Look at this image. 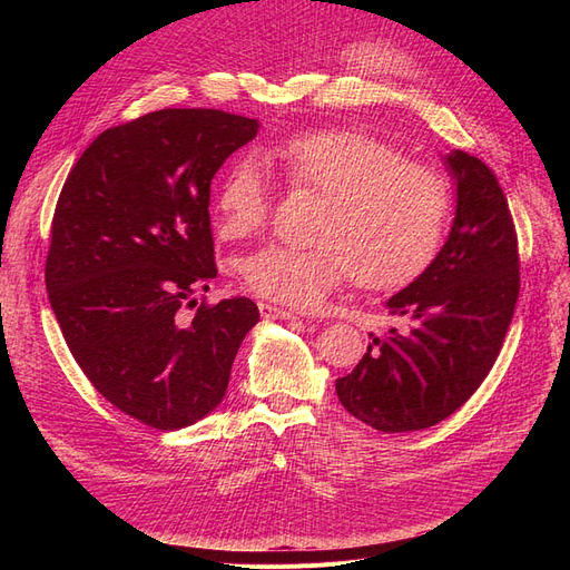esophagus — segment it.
Returning <instances> with one entry per match:
<instances>
[{
    "label": "esophagus",
    "instance_id": "obj_1",
    "mask_svg": "<svg viewBox=\"0 0 570 570\" xmlns=\"http://www.w3.org/2000/svg\"><path fill=\"white\" fill-rule=\"evenodd\" d=\"M258 312H262L264 318H295V312H289V308H283V306H275V304H268V302H262L258 304Z\"/></svg>",
    "mask_w": 570,
    "mask_h": 570
}]
</instances>
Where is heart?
Here are the masks:
<instances>
[{
    "label": "heart",
    "mask_w": 570,
    "mask_h": 570,
    "mask_svg": "<svg viewBox=\"0 0 570 570\" xmlns=\"http://www.w3.org/2000/svg\"><path fill=\"white\" fill-rule=\"evenodd\" d=\"M268 157L292 189L321 202L308 226L312 245H266L239 258V278L254 295L314 308L350 275L364 287H394L433 262L452 206L450 185L433 166L347 128L292 135ZM214 206L226 239L264 230L273 206L264 164L233 161Z\"/></svg>",
    "instance_id": "heart-1"
}]
</instances>
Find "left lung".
<instances>
[{"mask_svg": "<svg viewBox=\"0 0 570 570\" xmlns=\"http://www.w3.org/2000/svg\"><path fill=\"white\" fill-rule=\"evenodd\" d=\"M446 164L456 178L450 239L390 297L396 325L371 333L364 358L335 383L342 406L383 433L430 428L469 402L494 366L519 299V235L502 185L461 149Z\"/></svg>", "mask_w": 570, "mask_h": 570, "instance_id": "1", "label": "left lung"}]
</instances>
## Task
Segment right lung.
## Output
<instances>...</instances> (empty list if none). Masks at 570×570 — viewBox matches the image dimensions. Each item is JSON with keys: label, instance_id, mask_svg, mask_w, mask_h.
<instances>
[{"label": "right lung", "instance_id": "add662e5", "mask_svg": "<svg viewBox=\"0 0 570 570\" xmlns=\"http://www.w3.org/2000/svg\"><path fill=\"white\" fill-rule=\"evenodd\" d=\"M256 130L218 109L151 111L101 132L61 187L45 264L51 312L92 387L149 428L214 411L258 321L247 297L193 299L218 273L212 180Z\"/></svg>", "mask_w": 570, "mask_h": 570}]
</instances>
